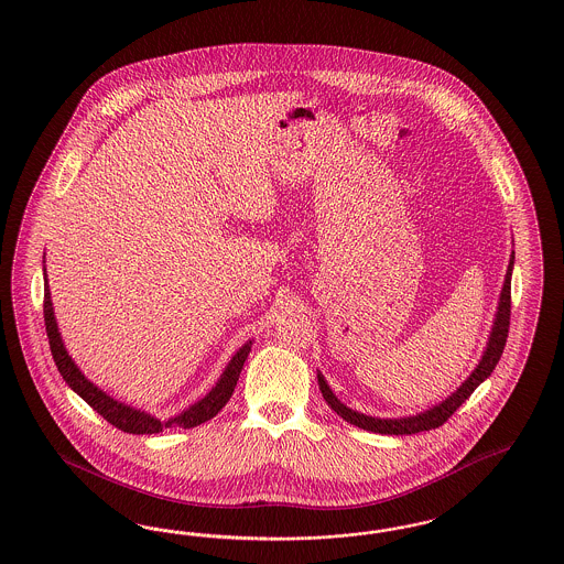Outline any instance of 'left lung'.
Returning <instances> with one entry per match:
<instances>
[{"mask_svg":"<svg viewBox=\"0 0 564 564\" xmlns=\"http://www.w3.org/2000/svg\"><path fill=\"white\" fill-rule=\"evenodd\" d=\"M512 264H514V258L510 260V267L506 272V283H503L501 297H499L496 325H494L491 338L487 344L485 357L474 369L473 376L462 383L457 388V392H453L447 401H443L441 405L432 406L420 415H409V417H401V420H380V417H369V415H362V413H357V411L341 405L336 399V394L332 392V388L323 380V376H318V388H321L323 399L327 401V405L332 406L346 422H350L352 426H359V429L369 430V432H378V434H397V436L399 434H417V432H424V430L443 426L451 415L462 406V403H466V399H470L474 390L494 373L497 362L501 359V352H503V346H506V339H508V329H510V313H512Z\"/></svg>","mask_w":564,"mask_h":564,"instance_id":"obj_1","label":"left lung"}]
</instances>
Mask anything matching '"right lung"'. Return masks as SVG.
Wrapping results in <instances>:
<instances>
[{
  "mask_svg": "<svg viewBox=\"0 0 564 564\" xmlns=\"http://www.w3.org/2000/svg\"><path fill=\"white\" fill-rule=\"evenodd\" d=\"M44 323L47 341H50V350H52V357H54V362H56L63 380L94 411H98L111 426L123 430V432H130V434H158V432H163V429H172V426H178V429L184 430L195 429V426H199L203 422L212 420L228 403V399H230V394H232V390L237 386V380H239V373L243 369V362L248 359L249 350H251V341H248L243 348H239V352L232 357V361L228 362L220 382L216 383L212 388V392L205 399H202L199 403L188 406L184 413L176 415L174 420L159 422V420L151 417L144 411H138V409L123 405V403H117L111 397H107L102 390H98L94 383L88 382L82 376V371L75 367V362L70 361V357H68L67 350L63 346L61 334L56 329L47 283H45L44 288Z\"/></svg>",
  "mask_w": 564,
  "mask_h": 564,
  "instance_id": "right-lung-1",
  "label": "right lung"
}]
</instances>
